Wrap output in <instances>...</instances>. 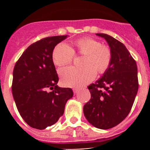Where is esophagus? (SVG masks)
<instances>
[{"label":"esophagus","instance_id":"obj_1","mask_svg":"<svg viewBox=\"0 0 150 150\" xmlns=\"http://www.w3.org/2000/svg\"><path fill=\"white\" fill-rule=\"evenodd\" d=\"M73 91H74V94H76L78 91H79V89H78V88H74V89H73Z\"/></svg>","mask_w":150,"mask_h":150}]
</instances>
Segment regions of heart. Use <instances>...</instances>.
Returning a JSON list of instances; mask_svg holds the SVG:
<instances>
[{"label":"heart","instance_id":"obj_1","mask_svg":"<svg viewBox=\"0 0 150 150\" xmlns=\"http://www.w3.org/2000/svg\"><path fill=\"white\" fill-rule=\"evenodd\" d=\"M74 46L79 54L85 55L83 67L73 66L59 70L61 81L67 87H79L91 82L98 74H104L109 68L112 53L109 47L102 45L100 41L91 38H83L74 42ZM74 51L64 43L57 45L52 52V60L57 66H63L71 62Z\"/></svg>","mask_w":150,"mask_h":150}]
</instances>
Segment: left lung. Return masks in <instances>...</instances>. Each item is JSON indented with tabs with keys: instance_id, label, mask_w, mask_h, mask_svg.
<instances>
[{
	"instance_id": "left-lung-1",
	"label": "left lung",
	"mask_w": 150,
	"mask_h": 150,
	"mask_svg": "<svg viewBox=\"0 0 150 150\" xmlns=\"http://www.w3.org/2000/svg\"><path fill=\"white\" fill-rule=\"evenodd\" d=\"M109 45L112 60L109 68L88 86L91 99L83 107L88 122L109 129L120 124L131 111L138 90L137 67L123 43L106 34H96Z\"/></svg>"
}]
</instances>
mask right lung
I'll return each instance as SVG.
<instances>
[{"instance_id": "add662e5", "label": "right lung", "mask_w": 150, "mask_h": 150, "mask_svg": "<svg viewBox=\"0 0 150 150\" xmlns=\"http://www.w3.org/2000/svg\"><path fill=\"white\" fill-rule=\"evenodd\" d=\"M67 35L54 36L29 46L16 63L12 91L17 109L25 122L43 130L56 123L74 95L70 88L58 86L59 76L52 52Z\"/></svg>"}]
</instances>
